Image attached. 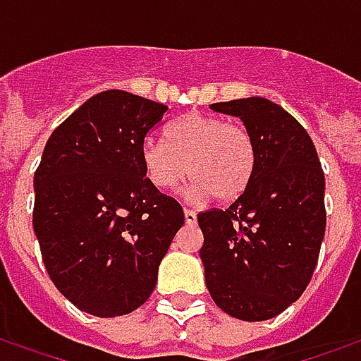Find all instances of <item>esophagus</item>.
<instances>
[{
    "label": "esophagus",
    "instance_id": "1",
    "mask_svg": "<svg viewBox=\"0 0 361 361\" xmlns=\"http://www.w3.org/2000/svg\"><path fill=\"white\" fill-rule=\"evenodd\" d=\"M183 214H185V222H188V224H195L197 212L193 211V209H185V211H183Z\"/></svg>",
    "mask_w": 361,
    "mask_h": 361
}]
</instances>
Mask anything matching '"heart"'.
<instances>
[{"instance_id":"1","label":"heart","mask_w":361,"mask_h":361,"mask_svg":"<svg viewBox=\"0 0 361 361\" xmlns=\"http://www.w3.org/2000/svg\"><path fill=\"white\" fill-rule=\"evenodd\" d=\"M168 142L157 137L141 147L142 168L149 181L168 191L191 178V193L234 201L247 189L257 164V147L240 123L211 114H188L166 129Z\"/></svg>"}]
</instances>
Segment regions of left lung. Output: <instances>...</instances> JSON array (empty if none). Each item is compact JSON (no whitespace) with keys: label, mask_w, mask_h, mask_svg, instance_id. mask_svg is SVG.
Here are the masks:
<instances>
[{"label":"left lung","mask_w":361,"mask_h":361,"mask_svg":"<svg viewBox=\"0 0 361 361\" xmlns=\"http://www.w3.org/2000/svg\"><path fill=\"white\" fill-rule=\"evenodd\" d=\"M243 121L257 147L253 180L228 209L199 212L211 298L242 321L276 317L303 294L325 238V173L302 123L251 96L211 104Z\"/></svg>","instance_id":"obj_1"}]
</instances>
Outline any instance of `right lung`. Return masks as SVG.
Instances as JSON below:
<instances>
[{
	"label": "right lung",
	"mask_w": 361,
	"mask_h": 361,
	"mask_svg": "<svg viewBox=\"0 0 361 361\" xmlns=\"http://www.w3.org/2000/svg\"><path fill=\"white\" fill-rule=\"evenodd\" d=\"M168 110L104 90L51 133L35 172L32 226L61 294L96 317L131 313L157 286L183 209L142 168L141 147Z\"/></svg>",
	"instance_id": "add662e5"
}]
</instances>
